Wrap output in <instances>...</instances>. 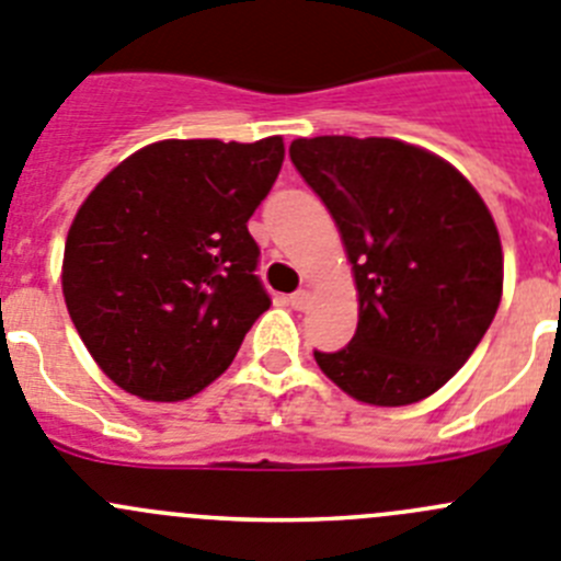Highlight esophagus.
I'll return each instance as SVG.
<instances>
[{
    "instance_id": "esophagus-1",
    "label": "esophagus",
    "mask_w": 561,
    "mask_h": 561,
    "mask_svg": "<svg viewBox=\"0 0 561 561\" xmlns=\"http://www.w3.org/2000/svg\"><path fill=\"white\" fill-rule=\"evenodd\" d=\"M308 302H311V295H308L306 289H300V291H295V295H289V306L297 308V311L308 308Z\"/></svg>"
}]
</instances>
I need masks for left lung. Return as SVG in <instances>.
Here are the masks:
<instances>
[{"mask_svg":"<svg viewBox=\"0 0 561 561\" xmlns=\"http://www.w3.org/2000/svg\"><path fill=\"white\" fill-rule=\"evenodd\" d=\"M291 163L342 233L358 291L347 347L314 351L342 392L409 405L445 387L492 325L501 236L459 169L398 138H297Z\"/></svg>","mask_w":561,"mask_h":561,"instance_id":"8db88e82","label":"left lung"}]
</instances>
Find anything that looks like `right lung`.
<instances>
[{
	"label": "right lung",
	"mask_w": 561,
	"mask_h": 561,
	"mask_svg": "<svg viewBox=\"0 0 561 561\" xmlns=\"http://www.w3.org/2000/svg\"><path fill=\"white\" fill-rule=\"evenodd\" d=\"M284 138H169L100 180L69 228L64 297L116 387L186 400L233 362L270 308L247 230L270 194Z\"/></svg>",
	"instance_id": "add662e5"
}]
</instances>
